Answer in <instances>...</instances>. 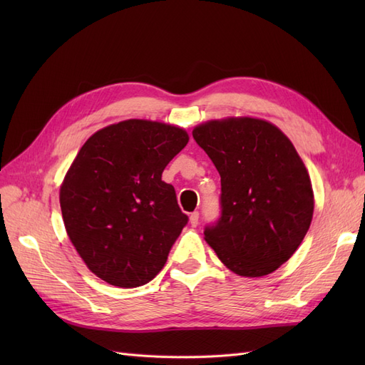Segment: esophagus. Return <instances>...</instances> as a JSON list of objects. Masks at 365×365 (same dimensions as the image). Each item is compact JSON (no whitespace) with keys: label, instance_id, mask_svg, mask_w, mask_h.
Segmentation results:
<instances>
[{"label":"esophagus","instance_id":"34e87169","mask_svg":"<svg viewBox=\"0 0 365 365\" xmlns=\"http://www.w3.org/2000/svg\"><path fill=\"white\" fill-rule=\"evenodd\" d=\"M197 224H200V212H193L190 213V225L196 227Z\"/></svg>","mask_w":365,"mask_h":365}]
</instances>
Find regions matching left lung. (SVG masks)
<instances>
[{
	"label": "left lung",
	"mask_w": 365,
	"mask_h": 365,
	"mask_svg": "<svg viewBox=\"0 0 365 365\" xmlns=\"http://www.w3.org/2000/svg\"><path fill=\"white\" fill-rule=\"evenodd\" d=\"M220 175V216L204 236L228 269L262 277L291 259L314 215L309 173L289 138L268 121L212 120L193 129Z\"/></svg>",
	"instance_id": "left-lung-1"
}]
</instances>
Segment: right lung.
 <instances>
[{"instance_id":"1","label":"right lung","mask_w":365,"mask_h":365,"mask_svg":"<svg viewBox=\"0 0 365 365\" xmlns=\"http://www.w3.org/2000/svg\"><path fill=\"white\" fill-rule=\"evenodd\" d=\"M187 143L181 128L135 118L85 141L59 200L68 237L97 277L137 288L163 269L189 217L161 175Z\"/></svg>"}]
</instances>
